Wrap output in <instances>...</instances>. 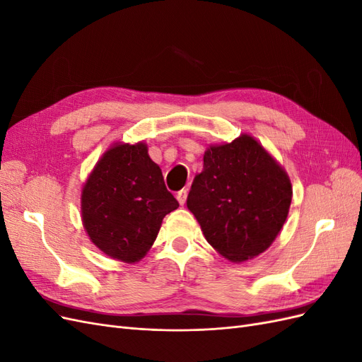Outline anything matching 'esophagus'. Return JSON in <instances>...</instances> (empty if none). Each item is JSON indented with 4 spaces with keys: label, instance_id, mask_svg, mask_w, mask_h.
Masks as SVG:
<instances>
[{
    "label": "esophagus",
    "instance_id": "1",
    "mask_svg": "<svg viewBox=\"0 0 362 362\" xmlns=\"http://www.w3.org/2000/svg\"><path fill=\"white\" fill-rule=\"evenodd\" d=\"M177 199L180 202V205H184L185 204V199H187V190H180L177 193Z\"/></svg>",
    "mask_w": 362,
    "mask_h": 362
}]
</instances>
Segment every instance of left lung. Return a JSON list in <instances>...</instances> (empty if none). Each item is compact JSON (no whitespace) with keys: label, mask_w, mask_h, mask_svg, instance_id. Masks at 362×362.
<instances>
[{"label":"left lung","mask_w":362,"mask_h":362,"mask_svg":"<svg viewBox=\"0 0 362 362\" xmlns=\"http://www.w3.org/2000/svg\"><path fill=\"white\" fill-rule=\"evenodd\" d=\"M288 173L250 134L210 145L193 180L187 208L218 254L231 262L258 257L287 221Z\"/></svg>","instance_id":"1"}]
</instances>
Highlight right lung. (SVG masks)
<instances>
[{
  "mask_svg": "<svg viewBox=\"0 0 362 362\" xmlns=\"http://www.w3.org/2000/svg\"><path fill=\"white\" fill-rule=\"evenodd\" d=\"M178 206L145 141H116L98 160L81 189L87 235L103 254L128 264L148 254L164 216Z\"/></svg>",
  "mask_w": 362,
  "mask_h": 362,
  "instance_id": "1",
  "label": "right lung"
}]
</instances>
